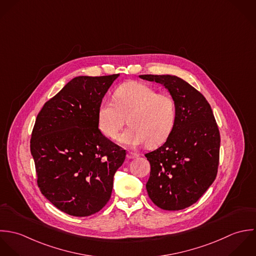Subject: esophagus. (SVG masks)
Here are the masks:
<instances>
[{
  "label": "esophagus",
  "mask_w": 256,
  "mask_h": 256,
  "mask_svg": "<svg viewBox=\"0 0 256 256\" xmlns=\"http://www.w3.org/2000/svg\"><path fill=\"white\" fill-rule=\"evenodd\" d=\"M138 155L136 154H134V152H128L126 154V157L128 158V159H134V158H136Z\"/></svg>",
  "instance_id": "obj_1"
}]
</instances>
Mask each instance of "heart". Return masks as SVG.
Masks as SVG:
<instances>
[{"instance_id":"obj_1","label":"heart","mask_w":256,"mask_h":256,"mask_svg":"<svg viewBox=\"0 0 256 256\" xmlns=\"http://www.w3.org/2000/svg\"><path fill=\"white\" fill-rule=\"evenodd\" d=\"M175 102L168 94L140 82H128L114 92V100H104L98 112L102 134L114 138L126 122L130 126L116 138L128 148L148 142L150 148L162 144L175 122Z\"/></svg>"}]
</instances>
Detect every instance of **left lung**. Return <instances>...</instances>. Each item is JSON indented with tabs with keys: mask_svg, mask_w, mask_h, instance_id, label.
<instances>
[{
	"mask_svg": "<svg viewBox=\"0 0 256 256\" xmlns=\"http://www.w3.org/2000/svg\"><path fill=\"white\" fill-rule=\"evenodd\" d=\"M162 84L175 102V122L165 144L146 154L150 163L146 183L150 198L167 210L196 203L216 179L220 132L204 96L174 75H140Z\"/></svg>",
	"mask_w": 256,
	"mask_h": 256,
	"instance_id": "left-lung-1",
	"label": "left lung"
}]
</instances>
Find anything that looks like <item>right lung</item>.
Instances as JSON below:
<instances>
[{"mask_svg":"<svg viewBox=\"0 0 256 256\" xmlns=\"http://www.w3.org/2000/svg\"><path fill=\"white\" fill-rule=\"evenodd\" d=\"M120 74L79 76L46 102L32 134L38 184L60 210L75 216L99 212L110 198L126 150L99 130L102 98Z\"/></svg>","mask_w":256,"mask_h":256,"instance_id":"add662e5","label":"right lung"}]
</instances>
